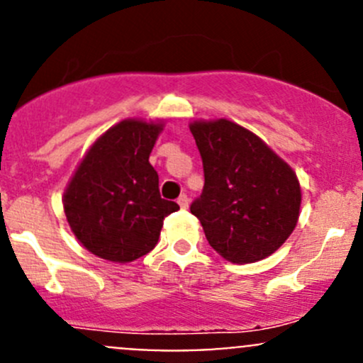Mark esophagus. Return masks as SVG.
I'll return each mask as SVG.
<instances>
[{"instance_id": "obj_1", "label": "esophagus", "mask_w": 363, "mask_h": 363, "mask_svg": "<svg viewBox=\"0 0 363 363\" xmlns=\"http://www.w3.org/2000/svg\"><path fill=\"white\" fill-rule=\"evenodd\" d=\"M177 203L181 205V208H188V205H189L188 195H184V193H182V195L177 199Z\"/></svg>"}]
</instances>
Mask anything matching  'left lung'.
Instances as JSON below:
<instances>
[{
    "label": "left lung",
    "mask_w": 363,
    "mask_h": 363,
    "mask_svg": "<svg viewBox=\"0 0 363 363\" xmlns=\"http://www.w3.org/2000/svg\"><path fill=\"white\" fill-rule=\"evenodd\" d=\"M189 130L205 175L191 214L212 250L232 263L258 262L279 250L295 230L302 202L294 168L233 121H193Z\"/></svg>",
    "instance_id": "1"
}]
</instances>
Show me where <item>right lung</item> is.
I'll list each match as a JSON object with an SVG mask.
<instances>
[{
  "mask_svg": "<svg viewBox=\"0 0 363 363\" xmlns=\"http://www.w3.org/2000/svg\"><path fill=\"white\" fill-rule=\"evenodd\" d=\"M161 121L124 119L87 149L63 195L73 235L98 258L128 263L158 244L163 219L179 205L160 196L149 163Z\"/></svg>",
  "mask_w": 363,
  "mask_h": 363,
  "instance_id": "add662e5",
  "label": "right lung"
}]
</instances>
